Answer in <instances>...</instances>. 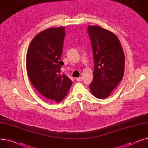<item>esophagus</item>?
I'll use <instances>...</instances> for the list:
<instances>
[{"mask_svg":"<svg viewBox=\"0 0 148 148\" xmlns=\"http://www.w3.org/2000/svg\"><path fill=\"white\" fill-rule=\"evenodd\" d=\"M82 80V78L81 77H79L76 78V81H81Z\"/></svg>","mask_w":148,"mask_h":148,"instance_id":"1","label":"esophagus"}]
</instances>
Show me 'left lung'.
<instances>
[{
    "label": "left lung",
    "mask_w": 148,
    "mask_h": 148,
    "mask_svg": "<svg viewBox=\"0 0 148 148\" xmlns=\"http://www.w3.org/2000/svg\"><path fill=\"white\" fill-rule=\"evenodd\" d=\"M93 52L94 69L90 89L100 99L108 97L122 80L125 56L120 41L114 33L97 25L88 26Z\"/></svg>",
    "instance_id": "1"
}]
</instances>
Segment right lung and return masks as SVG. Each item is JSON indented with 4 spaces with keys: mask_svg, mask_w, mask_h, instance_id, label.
<instances>
[{
    "mask_svg": "<svg viewBox=\"0 0 148 148\" xmlns=\"http://www.w3.org/2000/svg\"><path fill=\"white\" fill-rule=\"evenodd\" d=\"M65 27H52L38 33L26 55V70L34 87L47 100L58 103L66 97L72 81L61 67Z\"/></svg>",
    "mask_w": 148,
    "mask_h": 148,
    "instance_id": "right-lung-1",
    "label": "right lung"
}]
</instances>
